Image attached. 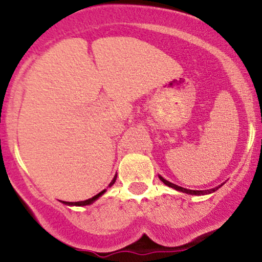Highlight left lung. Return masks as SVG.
<instances>
[{
  "label": "left lung",
  "instance_id": "obj_1",
  "mask_svg": "<svg viewBox=\"0 0 262 262\" xmlns=\"http://www.w3.org/2000/svg\"><path fill=\"white\" fill-rule=\"evenodd\" d=\"M159 179H160L161 181L165 183V185H166V186H169V187L173 188V189H176V191L183 192V193L192 194V196H193V194H194V196H201V194H209V193H213V192H215V191H217V189H218L219 187H221V186H219V187H215V188H212V189H207V191H193V189H187V188L180 187V186L175 185V183H172V182L167 181V180H165L164 177L160 176V175H159Z\"/></svg>",
  "mask_w": 262,
  "mask_h": 262
}]
</instances>
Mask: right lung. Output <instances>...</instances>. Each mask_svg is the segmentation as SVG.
<instances>
[{
    "mask_svg": "<svg viewBox=\"0 0 262 262\" xmlns=\"http://www.w3.org/2000/svg\"><path fill=\"white\" fill-rule=\"evenodd\" d=\"M116 180H117V175L114 176L112 181H111L110 187L113 185L114 182H116ZM104 192H106V189H103V191H101L98 194H96V196H93L92 198H89V200H86V201H80V202H64V203L66 204V206H77V207H80V206H89V204H91V203L95 202L96 200H98V198H100L102 194L104 193Z\"/></svg>",
    "mask_w": 262,
    "mask_h": 262,
    "instance_id": "add662e5",
    "label": "right lung"
}]
</instances>
